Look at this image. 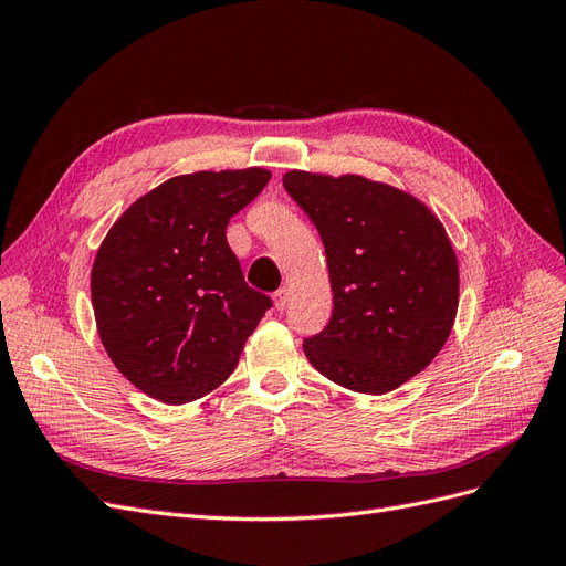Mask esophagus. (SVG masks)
Listing matches in <instances>:
<instances>
[{"instance_id":"esophagus-1","label":"esophagus","mask_w":566,"mask_h":566,"mask_svg":"<svg viewBox=\"0 0 566 566\" xmlns=\"http://www.w3.org/2000/svg\"><path fill=\"white\" fill-rule=\"evenodd\" d=\"M287 300H290V290L287 287H281L276 290V295H273V302H276V310L283 312L287 306Z\"/></svg>"}]
</instances>
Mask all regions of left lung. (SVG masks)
Segmentation results:
<instances>
[{"mask_svg":"<svg viewBox=\"0 0 566 566\" xmlns=\"http://www.w3.org/2000/svg\"><path fill=\"white\" fill-rule=\"evenodd\" d=\"M285 191L314 221L333 316L304 339L325 378L361 394L401 387L432 364L458 312V260L424 202L358 175L290 169Z\"/></svg>","mask_w":566,"mask_h":566,"instance_id":"obj_1","label":"left lung"}]
</instances>
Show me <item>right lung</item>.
<instances>
[{"mask_svg":"<svg viewBox=\"0 0 566 566\" xmlns=\"http://www.w3.org/2000/svg\"><path fill=\"white\" fill-rule=\"evenodd\" d=\"M269 179L262 167L167 179L101 243L92 269L98 337L148 397L188 403L217 389L271 310L227 243L229 219Z\"/></svg>","mask_w":566,"mask_h":566,"instance_id":"right-lung-1","label":"right lung"}]
</instances>
